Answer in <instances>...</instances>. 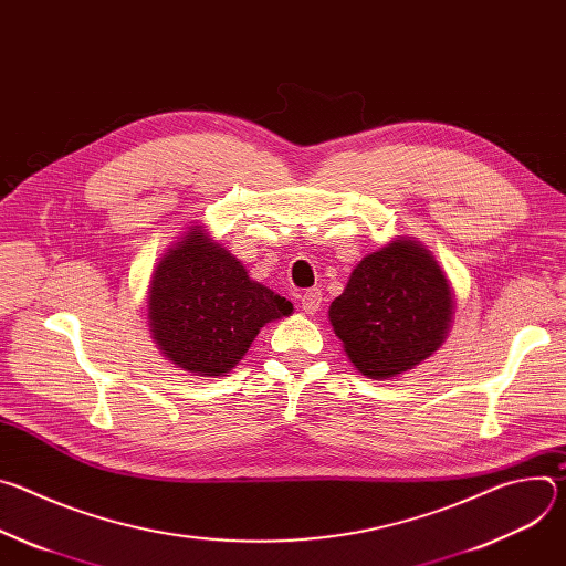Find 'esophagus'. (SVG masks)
<instances>
[{
	"instance_id": "obj_1",
	"label": "esophagus",
	"mask_w": 566,
	"mask_h": 566,
	"mask_svg": "<svg viewBox=\"0 0 566 566\" xmlns=\"http://www.w3.org/2000/svg\"><path fill=\"white\" fill-rule=\"evenodd\" d=\"M319 304H322V291L319 289H308L300 297V306H302L304 313H315L319 308Z\"/></svg>"
}]
</instances>
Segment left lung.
I'll return each mask as SVG.
<instances>
[{"label": "left lung", "instance_id": "8db88e82", "mask_svg": "<svg viewBox=\"0 0 566 566\" xmlns=\"http://www.w3.org/2000/svg\"><path fill=\"white\" fill-rule=\"evenodd\" d=\"M450 315L446 275L410 239L367 255L329 308L349 360L371 378L402 374L432 356L448 334Z\"/></svg>", "mask_w": 566, "mask_h": 566}]
</instances>
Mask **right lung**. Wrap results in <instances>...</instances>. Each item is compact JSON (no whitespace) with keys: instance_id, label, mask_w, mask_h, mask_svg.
I'll return each mask as SVG.
<instances>
[{"instance_id":"right-lung-1","label":"right lung","mask_w":566,"mask_h":566,"mask_svg":"<svg viewBox=\"0 0 566 566\" xmlns=\"http://www.w3.org/2000/svg\"><path fill=\"white\" fill-rule=\"evenodd\" d=\"M291 311L199 228L160 260L149 286L154 340L175 365L201 376L228 374L266 322Z\"/></svg>"}]
</instances>
